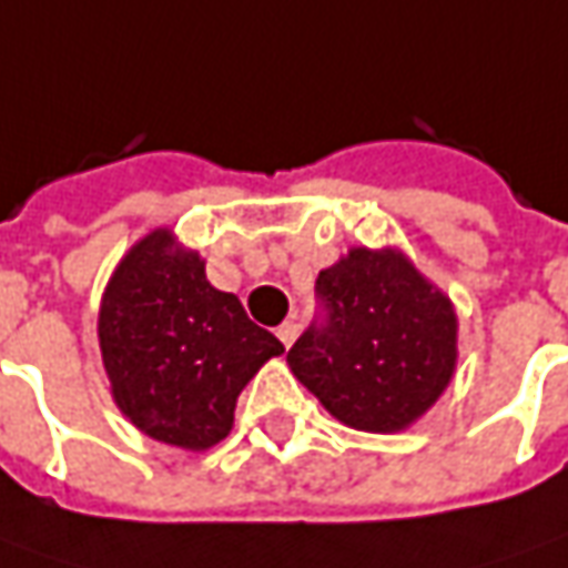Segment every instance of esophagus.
Wrapping results in <instances>:
<instances>
[{
	"instance_id": "obj_1",
	"label": "esophagus",
	"mask_w": 568,
	"mask_h": 568,
	"mask_svg": "<svg viewBox=\"0 0 568 568\" xmlns=\"http://www.w3.org/2000/svg\"><path fill=\"white\" fill-rule=\"evenodd\" d=\"M276 335H280V342H283L285 348H288V345H292V342L298 338V323H295V320H285L283 326L276 329Z\"/></svg>"
}]
</instances>
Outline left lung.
Returning a JSON list of instances; mask_svg holds the SVG:
<instances>
[{"mask_svg": "<svg viewBox=\"0 0 568 568\" xmlns=\"http://www.w3.org/2000/svg\"><path fill=\"white\" fill-rule=\"evenodd\" d=\"M323 314L288 351L320 404L361 432H400L442 397L457 366V314L395 248H351L320 270Z\"/></svg>", "mask_w": 568, "mask_h": 568, "instance_id": "1", "label": "left lung"}]
</instances>
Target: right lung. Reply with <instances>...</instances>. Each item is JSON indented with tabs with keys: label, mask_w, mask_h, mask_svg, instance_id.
Segmentation results:
<instances>
[{
	"label": "right lung",
	"mask_w": 568,
	"mask_h": 568,
	"mask_svg": "<svg viewBox=\"0 0 568 568\" xmlns=\"http://www.w3.org/2000/svg\"><path fill=\"white\" fill-rule=\"evenodd\" d=\"M99 348L114 404L154 442L204 450L233 429L235 397L283 342L248 320L204 261L154 230L108 280Z\"/></svg>",
	"instance_id": "right-lung-1"
}]
</instances>
